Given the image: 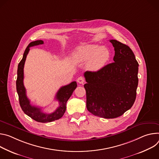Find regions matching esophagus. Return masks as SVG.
<instances>
[{"instance_id":"1","label":"esophagus","mask_w":159,"mask_h":159,"mask_svg":"<svg viewBox=\"0 0 159 159\" xmlns=\"http://www.w3.org/2000/svg\"><path fill=\"white\" fill-rule=\"evenodd\" d=\"M77 81L78 83H79L80 84H83L84 83V79L83 77L80 76L77 79Z\"/></svg>"}]
</instances>
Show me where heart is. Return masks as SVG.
Here are the masks:
<instances>
[{
    "label": "heart",
    "instance_id": "heart-1",
    "mask_svg": "<svg viewBox=\"0 0 159 159\" xmlns=\"http://www.w3.org/2000/svg\"><path fill=\"white\" fill-rule=\"evenodd\" d=\"M110 58V52L106 47L90 44L78 48L74 56V61L80 64L87 62V69L92 71L101 69Z\"/></svg>",
    "mask_w": 159,
    "mask_h": 159
}]
</instances>
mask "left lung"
<instances>
[{
    "label": "left lung",
    "instance_id": "left-lung-1",
    "mask_svg": "<svg viewBox=\"0 0 159 159\" xmlns=\"http://www.w3.org/2000/svg\"><path fill=\"white\" fill-rule=\"evenodd\" d=\"M110 42L114 47V62L84 74L86 108L106 119L118 117L131 108L138 84L139 64L132 50L116 40Z\"/></svg>",
    "mask_w": 159,
    "mask_h": 159
}]
</instances>
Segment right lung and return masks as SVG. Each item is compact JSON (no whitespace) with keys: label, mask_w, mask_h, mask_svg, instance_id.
Listing matches in <instances>:
<instances>
[{"label":"right lung","mask_w":159,"mask_h":159,"mask_svg":"<svg viewBox=\"0 0 159 159\" xmlns=\"http://www.w3.org/2000/svg\"><path fill=\"white\" fill-rule=\"evenodd\" d=\"M43 43V41L42 40L34 41L31 42L26 47L24 52L23 59L17 66L16 90L19 96L20 106L23 111L27 116L39 122H49L57 120L63 116L66 112L67 102L77 87V83L76 81H73L67 85L62 86L58 90L56 95V98L59 102V106L54 112L52 113L47 114L43 112L40 108L33 106L30 104V101L26 96V89L23 84L25 62L30 50V47Z\"/></svg>","instance_id":"obj_1"}]
</instances>
